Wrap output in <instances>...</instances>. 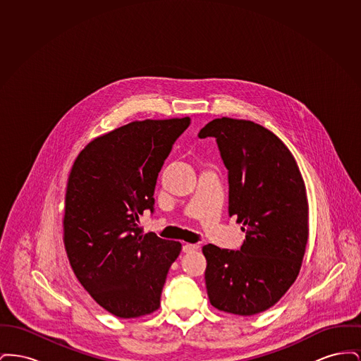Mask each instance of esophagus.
I'll return each mask as SVG.
<instances>
[{
	"label": "esophagus",
	"mask_w": 361,
	"mask_h": 361,
	"mask_svg": "<svg viewBox=\"0 0 361 361\" xmlns=\"http://www.w3.org/2000/svg\"><path fill=\"white\" fill-rule=\"evenodd\" d=\"M197 249H199L197 245H192V243L183 245V252H184V253H192V252H195V250H197Z\"/></svg>",
	"instance_id": "obj_1"
}]
</instances>
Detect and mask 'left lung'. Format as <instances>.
<instances>
[{"label": "left lung", "mask_w": 361, "mask_h": 361, "mask_svg": "<svg viewBox=\"0 0 361 361\" xmlns=\"http://www.w3.org/2000/svg\"><path fill=\"white\" fill-rule=\"evenodd\" d=\"M216 137L228 171V214L242 224L240 250L203 246L215 309L255 315L295 283L309 240V202L299 166L280 137L257 123L214 119L199 137Z\"/></svg>", "instance_id": "1"}]
</instances>
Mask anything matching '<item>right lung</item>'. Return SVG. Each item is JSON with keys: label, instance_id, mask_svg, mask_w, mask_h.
<instances>
[{"label": "right lung", "instance_id": "right-lung-1", "mask_svg": "<svg viewBox=\"0 0 361 361\" xmlns=\"http://www.w3.org/2000/svg\"><path fill=\"white\" fill-rule=\"evenodd\" d=\"M190 119L131 121L90 140L77 155L65 195L63 243L78 281L104 310L139 318L159 309L177 240L143 234L157 177Z\"/></svg>", "mask_w": 361, "mask_h": 361}]
</instances>
